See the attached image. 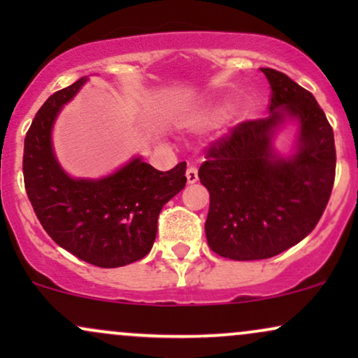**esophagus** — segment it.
<instances>
[{
  "label": "esophagus",
  "instance_id": "34e87169",
  "mask_svg": "<svg viewBox=\"0 0 358 358\" xmlns=\"http://www.w3.org/2000/svg\"><path fill=\"white\" fill-rule=\"evenodd\" d=\"M196 180H199V170H196V166H188L187 168V182L195 183Z\"/></svg>",
  "mask_w": 358,
  "mask_h": 358
}]
</instances>
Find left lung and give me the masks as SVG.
<instances>
[{"mask_svg":"<svg viewBox=\"0 0 358 358\" xmlns=\"http://www.w3.org/2000/svg\"><path fill=\"white\" fill-rule=\"evenodd\" d=\"M273 97L271 116L234 126L205 151L199 178L208 193L205 234L213 252L236 261L278 256L322 219L335 182L334 129L310 90L274 69H261ZM299 117V153L274 157L272 129Z\"/></svg>","mask_w":358,"mask_h":358,"instance_id":"8db88e82","label":"left lung"}]
</instances>
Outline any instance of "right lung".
<instances>
[{
    "instance_id": "right-lung-1",
    "label": "right lung",
    "mask_w": 358,
    "mask_h": 358,
    "mask_svg": "<svg viewBox=\"0 0 358 358\" xmlns=\"http://www.w3.org/2000/svg\"><path fill=\"white\" fill-rule=\"evenodd\" d=\"M87 77L45 101L28 129L24 190L45 232L60 248L99 268H121L153 248L163 205L187 183V163L159 171L136 158L102 180H73L52 151L50 131L65 102Z\"/></svg>"
}]
</instances>
